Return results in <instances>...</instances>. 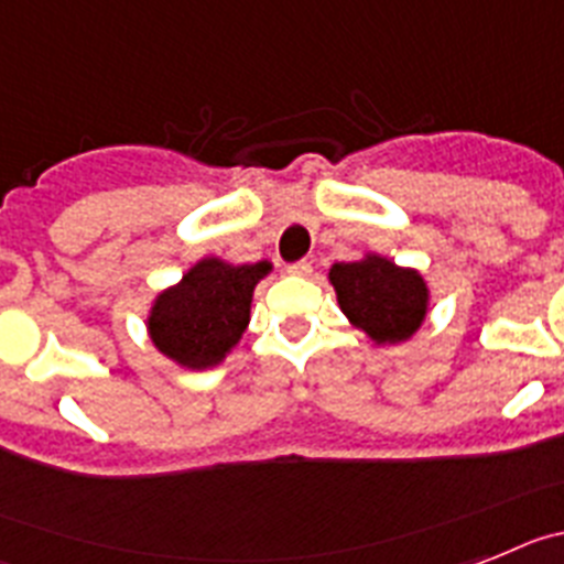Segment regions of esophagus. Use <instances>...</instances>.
Here are the masks:
<instances>
[{
  "instance_id": "34e87169",
  "label": "esophagus",
  "mask_w": 564,
  "mask_h": 564,
  "mask_svg": "<svg viewBox=\"0 0 564 564\" xmlns=\"http://www.w3.org/2000/svg\"><path fill=\"white\" fill-rule=\"evenodd\" d=\"M289 272H292V275H301V278L312 275V261H306V258H303V261L289 263Z\"/></svg>"
}]
</instances>
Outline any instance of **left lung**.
Returning a JSON list of instances; mask_svg holds the SVG:
<instances>
[{"label": "left lung", "instance_id": "left-lung-1", "mask_svg": "<svg viewBox=\"0 0 564 564\" xmlns=\"http://www.w3.org/2000/svg\"><path fill=\"white\" fill-rule=\"evenodd\" d=\"M337 303L357 329L377 343H398L420 329L429 306V289L411 269L386 258L335 263L329 272Z\"/></svg>", "mask_w": 564, "mask_h": 564}]
</instances>
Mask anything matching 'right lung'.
I'll return each instance as SVG.
<instances>
[{
    "mask_svg": "<svg viewBox=\"0 0 564 564\" xmlns=\"http://www.w3.org/2000/svg\"><path fill=\"white\" fill-rule=\"evenodd\" d=\"M269 263H224L218 258L195 263L178 286L159 295L150 315V337L175 364L209 369L241 340L249 323L254 283Z\"/></svg>",
    "mask_w": 564,
    "mask_h": 564,
    "instance_id": "1",
    "label": "right lung"
}]
</instances>
